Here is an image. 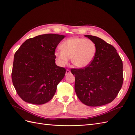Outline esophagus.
Segmentation results:
<instances>
[{
    "mask_svg": "<svg viewBox=\"0 0 135 135\" xmlns=\"http://www.w3.org/2000/svg\"><path fill=\"white\" fill-rule=\"evenodd\" d=\"M70 73V71L68 69H67L66 71V75H68V74H69Z\"/></svg>",
    "mask_w": 135,
    "mask_h": 135,
    "instance_id": "esophagus-1",
    "label": "esophagus"
}]
</instances>
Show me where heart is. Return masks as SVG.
<instances>
[{"instance_id": "b5f03b06", "label": "heart", "mask_w": 135, "mask_h": 135, "mask_svg": "<svg viewBox=\"0 0 135 135\" xmlns=\"http://www.w3.org/2000/svg\"><path fill=\"white\" fill-rule=\"evenodd\" d=\"M61 50L55 52V56L61 66L68 63L71 59L73 65L78 68H83L89 66L94 60L96 52V45L89 39L72 37L63 41Z\"/></svg>"}]
</instances>
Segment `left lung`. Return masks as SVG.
Masks as SVG:
<instances>
[{
  "mask_svg": "<svg viewBox=\"0 0 135 135\" xmlns=\"http://www.w3.org/2000/svg\"><path fill=\"white\" fill-rule=\"evenodd\" d=\"M85 37L94 42L96 52L89 66L70 70L75 75L74 89L84 104L91 107L101 106L114 100L122 87L123 62L112 45L95 36Z\"/></svg>",
  "mask_w": 135,
  "mask_h": 135,
  "instance_id": "1",
  "label": "left lung"
}]
</instances>
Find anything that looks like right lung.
I'll list each match as a JSON object with an SVG mask.
<instances>
[{
    "mask_svg": "<svg viewBox=\"0 0 135 135\" xmlns=\"http://www.w3.org/2000/svg\"><path fill=\"white\" fill-rule=\"evenodd\" d=\"M65 35L46 34L26 40L14 55L12 83L28 103L42 104L51 100L66 69L55 64V52Z\"/></svg>",
    "mask_w": 135,
    "mask_h": 135,
    "instance_id": "obj_1",
    "label": "right lung"
}]
</instances>
